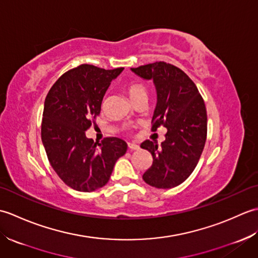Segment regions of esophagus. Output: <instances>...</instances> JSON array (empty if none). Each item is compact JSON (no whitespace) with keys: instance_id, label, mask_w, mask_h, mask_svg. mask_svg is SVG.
<instances>
[{"instance_id":"obj_1","label":"esophagus","mask_w":258,"mask_h":258,"mask_svg":"<svg viewBox=\"0 0 258 258\" xmlns=\"http://www.w3.org/2000/svg\"><path fill=\"white\" fill-rule=\"evenodd\" d=\"M128 149L131 151H138V150H140V145L135 144V143H128Z\"/></svg>"}]
</instances>
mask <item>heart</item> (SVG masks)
Returning <instances> with one entry per match:
<instances>
[{
  "label": "heart",
  "instance_id": "1",
  "mask_svg": "<svg viewBox=\"0 0 258 258\" xmlns=\"http://www.w3.org/2000/svg\"><path fill=\"white\" fill-rule=\"evenodd\" d=\"M127 93H128V96H130L131 100L133 101L138 96H140L142 94H146V90L142 84L134 83V84H131L127 87Z\"/></svg>",
  "mask_w": 258,
  "mask_h": 258
}]
</instances>
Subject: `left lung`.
<instances>
[{"label": "left lung", "mask_w": 258, "mask_h": 258, "mask_svg": "<svg viewBox=\"0 0 258 258\" xmlns=\"http://www.w3.org/2000/svg\"><path fill=\"white\" fill-rule=\"evenodd\" d=\"M155 85L157 102L152 131L161 125L167 133L161 145L145 141L141 147L153 156L152 166L143 175L144 182L156 188H173L194 171L204 150L207 134L205 103L194 82L182 70L165 62L131 69Z\"/></svg>", "instance_id": "8db88e82"}]
</instances>
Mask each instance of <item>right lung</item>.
Listing matches in <instances>:
<instances>
[{"instance_id": "right-lung-1", "label": "right lung", "mask_w": 258, "mask_h": 258, "mask_svg": "<svg viewBox=\"0 0 258 258\" xmlns=\"http://www.w3.org/2000/svg\"><path fill=\"white\" fill-rule=\"evenodd\" d=\"M123 68L104 70L82 64L63 74L44 102L41 136L51 166L70 187L94 191L108 182L126 142L106 138L100 144L85 132L101 112L103 97Z\"/></svg>"}]
</instances>
